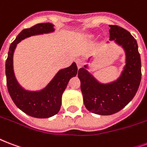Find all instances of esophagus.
<instances>
[{
    "label": "esophagus",
    "mask_w": 147,
    "mask_h": 147,
    "mask_svg": "<svg viewBox=\"0 0 147 147\" xmlns=\"http://www.w3.org/2000/svg\"><path fill=\"white\" fill-rule=\"evenodd\" d=\"M76 65H77V66H78V69H79V68H81L82 66V65H83V63H82V60L80 59H76Z\"/></svg>",
    "instance_id": "34e87169"
}]
</instances>
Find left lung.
I'll list each match as a JSON object with an SVG mask.
<instances>
[{"label":"left lung","instance_id":"1","mask_svg":"<svg viewBox=\"0 0 147 147\" xmlns=\"http://www.w3.org/2000/svg\"><path fill=\"white\" fill-rule=\"evenodd\" d=\"M109 27L110 40H115L126 51V64L120 77L116 82L104 85L98 83L84 68L78 71L86 108L89 112L103 116L116 113L133 99L142 76L140 55L136 39L118 25Z\"/></svg>","mask_w":147,"mask_h":147}]
</instances>
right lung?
<instances>
[{"label": "right lung", "mask_w": 147, "mask_h": 147, "mask_svg": "<svg viewBox=\"0 0 147 147\" xmlns=\"http://www.w3.org/2000/svg\"><path fill=\"white\" fill-rule=\"evenodd\" d=\"M53 31V25L51 23L37 24L30 28L24 29L11 44L5 63L7 86L12 100L17 107L24 113L35 118H49L59 113L61 108L62 93L70 78L77 75L78 68L74 62L69 68L60 70L43 90L39 92L26 91L19 86L14 77L13 54L17 44L25 38Z\"/></svg>", "instance_id": "add662e5"}]
</instances>
